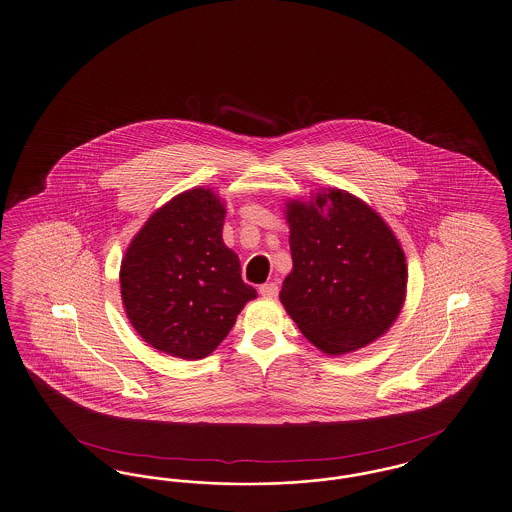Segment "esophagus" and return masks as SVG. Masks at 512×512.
Listing matches in <instances>:
<instances>
[{
  "mask_svg": "<svg viewBox=\"0 0 512 512\" xmlns=\"http://www.w3.org/2000/svg\"><path fill=\"white\" fill-rule=\"evenodd\" d=\"M278 291H280L278 284H274V282H268V284H263V286L259 287V293L263 297H276Z\"/></svg>",
  "mask_w": 512,
  "mask_h": 512,
  "instance_id": "obj_1",
  "label": "esophagus"
}]
</instances>
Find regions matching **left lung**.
Returning <instances> with one entry per match:
<instances>
[{"mask_svg": "<svg viewBox=\"0 0 512 512\" xmlns=\"http://www.w3.org/2000/svg\"><path fill=\"white\" fill-rule=\"evenodd\" d=\"M286 213L293 270L280 299L301 333L333 356L381 337L408 284L406 257L389 226L343 190L310 204L289 202Z\"/></svg>", "mask_w": 512, "mask_h": 512, "instance_id": "8db88e82", "label": "left lung"}]
</instances>
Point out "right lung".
I'll return each instance as SVG.
<instances>
[{
	"instance_id": "obj_1",
	"label": "right lung",
	"mask_w": 512,
	"mask_h": 512,
	"mask_svg": "<svg viewBox=\"0 0 512 512\" xmlns=\"http://www.w3.org/2000/svg\"><path fill=\"white\" fill-rule=\"evenodd\" d=\"M225 205L209 188L160 207L127 247L122 299L131 326L169 356L200 360L236 324L257 291L223 242Z\"/></svg>"
}]
</instances>
